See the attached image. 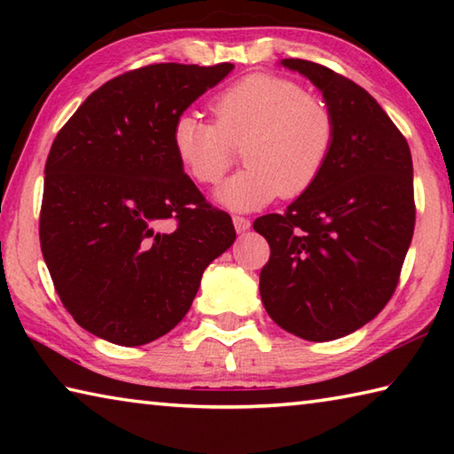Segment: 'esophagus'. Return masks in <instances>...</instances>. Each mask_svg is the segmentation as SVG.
Wrapping results in <instances>:
<instances>
[{"label":"esophagus","mask_w":454,"mask_h":454,"mask_svg":"<svg viewBox=\"0 0 454 454\" xmlns=\"http://www.w3.org/2000/svg\"><path fill=\"white\" fill-rule=\"evenodd\" d=\"M232 222H234V228H236L238 234H242V232H246V230L250 228V220L244 218V216H234Z\"/></svg>","instance_id":"obj_1"}]
</instances>
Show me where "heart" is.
Returning <instances> with one entry per match:
<instances>
[{"instance_id": "b5f03b06", "label": "heart", "mask_w": 454, "mask_h": 454, "mask_svg": "<svg viewBox=\"0 0 454 454\" xmlns=\"http://www.w3.org/2000/svg\"><path fill=\"white\" fill-rule=\"evenodd\" d=\"M216 121L196 112L174 120L172 145L200 184H218L246 142L242 172L216 192L218 204L236 212L264 208L280 194L294 198L314 186L330 160L336 121L328 106L301 83L272 74H252L214 98Z\"/></svg>"}]
</instances>
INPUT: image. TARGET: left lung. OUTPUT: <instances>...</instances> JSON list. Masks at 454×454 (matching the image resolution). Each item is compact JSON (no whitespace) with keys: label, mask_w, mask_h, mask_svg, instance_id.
Wrapping results in <instances>:
<instances>
[{"label":"left lung","mask_w":454,"mask_h":454,"mask_svg":"<svg viewBox=\"0 0 454 454\" xmlns=\"http://www.w3.org/2000/svg\"><path fill=\"white\" fill-rule=\"evenodd\" d=\"M280 66L322 91L336 140L314 186L254 222L270 244L260 296L286 333L326 342L364 326L393 296L414 232L412 158L364 88L314 61Z\"/></svg>","instance_id":"1"}]
</instances>
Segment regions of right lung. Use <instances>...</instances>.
<instances>
[{
    "label": "right lung",
    "mask_w": 454,
    "mask_h": 454,
    "mask_svg": "<svg viewBox=\"0 0 454 454\" xmlns=\"http://www.w3.org/2000/svg\"><path fill=\"white\" fill-rule=\"evenodd\" d=\"M232 70L153 64L118 75L53 140L42 254L67 312L98 338L142 347L170 333L234 244L232 218L206 202L172 145L174 120Z\"/></svg>",
    "instance_id": "add662e5"
}]
</instances>
